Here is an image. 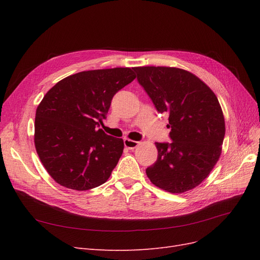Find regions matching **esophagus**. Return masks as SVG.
<instances>
[{"label":"esophagus","mask_w":260,"mask_h":260,"mask_svg":"<svg viewBox=\"0 0 260 260\" xmlns=\"http://www.w3.org/2000/svg\"><path fill=\"white\" fill-rule=\"evenodd\" d=\"M123 143H124V146L129 149H135L140 144V142H138V141H133V140H129V139H124Z\"/></svg>","instance_id":"34e87169"}]
</instances>
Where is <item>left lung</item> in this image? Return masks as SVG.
Masks as SVG:
<instances>
[{"label": "left lung", "mask_w": 260, "mask_h": 260, "mask_svg": "<svg viewBox=\"0 0 260 260\" xmlns=\"http://www.w3.org/2000/svg\"><path fill=\"white\" fill-rule=\"evenodd\" d=\"M139 83L157 112L169 114L172 142L155 145L157 160L146 169L151 182L170 193L192 190L217 164L225 133L215 93L200 78L175 67H135Z\"/></svg>", "instance_id": "obj_1"}]
</instances>
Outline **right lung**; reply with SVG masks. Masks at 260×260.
Listing matches in <instances>:
<instances>
[{"label":"right lung","instance_id":"right-lung-1","mask_svg":"<svg viewBox=\"0 0 260 260\" xmlns=\"http://www.w3.org/2000/svg\"><path fill=\"white\" fill-rule=\"evenodd\" d=\"M133 68L81 72L55 84L36 112L35 145L61 186L86 191L105 183L123 152L122 139L99 129L115 94L136 79Z\"/></svg>","mask_w":260,"mask_h":260}]
</instances>
